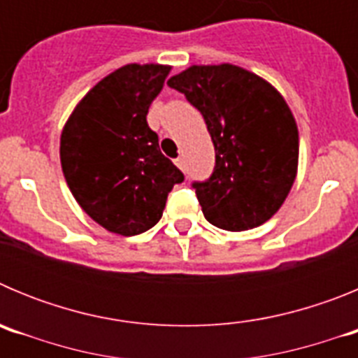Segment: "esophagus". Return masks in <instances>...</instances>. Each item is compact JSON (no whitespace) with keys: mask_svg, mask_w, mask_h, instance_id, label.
<instances>
[{"mask_svg":"<svg viewBox=\"0 0 358 358\" xmlns=\"http://www.w3.org/2000/svg\"><path fill=\"white\" fill-rule=\"evenodd\" d=\"M176 166L179 170H182V172H185V169H186V164H185V157H177L176 159Z\"/></svg>","mask_w":358,"mask_h":358,"instance_id":"esophagus-1","label":"esophagus"}]
</instances>
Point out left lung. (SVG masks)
Wrapping results in <instances>:
<instances>
[{
	"mask_svg": "<svg viewBox=\"0 0 358 358\" xmlns=\"http://www.w3.org/2000/svg\"><path fill=\"white\" fill-rule=\"evenodd\" d=\"M201 110L215 170L195 194L206 220L226 231L265 224L297 176L299 134L285 98L260 75L229 64H194L169 80Z\"/></svg>",
	"mask_w": 358,
	"mask_h": 358,
	"instance_id": "1",
	"label": "left lung"
}]
</instances>
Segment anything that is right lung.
I'll return each instance as SVG.
<instances>
[{
  "label": "right lung",
  "mask_w": 358,
  "mask_h": 358,
  "mask_svg": "<svg viewBox=\"0 0 358 358\" xmlns=\"http://www.w3.org/2000/svg\"><path fill=\"white\" fill-rule=\"evenodd\" d=\"M172 66L125 64L93 85L61 134L62 173L78 206L110 233L156 226L185 176L159 150L147 113Z\"/></svg>",
  "instance_id": "1"
}]
</instances>
